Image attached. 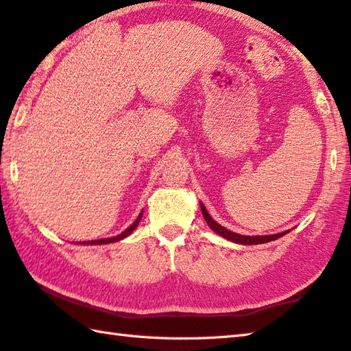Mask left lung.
<instances>
[{"mask_svg": "<svg viewBox=\"0 0 351 351\" xmlns=\"http://www.w3.org/2000/svg\"><path fill=\"white\" fill-rule=\"evenodd\" d=\"M200 210H202V214H204V217L206 220V223L210 225V228L217 232L219 236H222L225 239H228V241L234 242V243H242V245H259V243H267V242H271V241H276V239H279L282 236H285L288 231H284V232H278V234H271V236H242V234H237V232H232L230 230H226L225 226L219 225L216 220H214L210 214H208L205 205L202 204L200 202Z\"/></svg>", "mask_w": 351, "mask_h": 351, "instance_id": "1", "label": "left lung"}]
</instances>
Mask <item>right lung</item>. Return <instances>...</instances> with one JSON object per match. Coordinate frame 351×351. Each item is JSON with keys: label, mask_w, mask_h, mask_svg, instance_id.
Segmentation results:
<instances>
[{"label": "right lung", "mask_w": 351, "mask_h": 351, "mask_svg": "<svg viewBox=\"0 0 351 351\" xmlns=\"http://www.w3.org/2000/svg\"><path fill=\"white\" fill-rule=\"evenodd\" d=\"M141 214H143V211H141L140 214H138V217L135 219V222L129 226V228H126L125 231L121 232V234H119V236H114V237H108V239H100V241H88V242H82V245H106V243H112V242H119V241H121V239H125V237H128L129 234H132L134 232V230L137 228V225H138V222L141 220Z\"/></svg>", "instance_id": "obj_1"}]
</instances>
